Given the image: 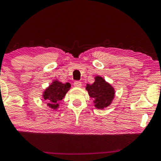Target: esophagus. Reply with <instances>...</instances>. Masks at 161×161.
Wrapping results in <instances>:
<instances>
[{
    "label": "esophagus",
    "mask_w": 161,
    "mask_h": 161,
    "mask_svg": "<svg viewBox=\"0 0 161 161\" xmlns=\"http://www.w3.org/2000/svg\"><path fill=\"white\" fill-rule=\"evenodd\" d=\"M74 87H81V82L80 81H75L74 83Z\"/></svg>",
    "instance_id": "esophagus-1"
}]
</instances>
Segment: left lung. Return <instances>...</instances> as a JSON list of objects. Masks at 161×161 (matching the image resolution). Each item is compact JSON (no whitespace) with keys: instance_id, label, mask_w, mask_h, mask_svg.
<instances>
[{"instance_id":"1","label":"left lung","mask_w":161,"mask_h":161,"mask_svg":"<svg viewBox=\"0 0 161 161\" xmlns=\"http://www.w3.org/2000/svg\"><path fill=\"white\" fill-rule=\"evenodd\" d=\"M86 90L90 98H93L94 106L98 109H103L111 105L115 96L114 88L101 76H95L92 84H87Z\"/></svg>"}]
</instances>
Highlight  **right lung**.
<instances>
[{"label":"right lung","mask_w":161,"mask_h":161,"mask_svg":"<svg viewBox=\"0 0 161 161\" xmlns=\"http://www.w3.org/2000/svg\"><path fill=\"white\" fill-rule=\"evenodd\" d=\"M70 87L71 84L69 82L63 83L62 81L55 80L43 92L42 98L48 107L53 110H57L59 108V103L64 98Z\"/></svg>","instance_id":"right-lung-1"}]
</instances>
